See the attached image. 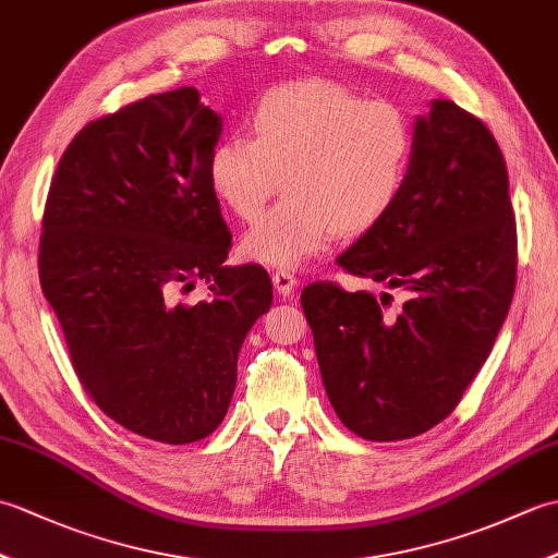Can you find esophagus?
<instances>
[{"instance_id":"34e87169","label":"esophagus","mask_w":558,"mask_h":558,"mask_svg":"<svg viewBox=\"0 0 558 558\" xmlns=\"http://www.w3.org/2000/svg\"><path fill=\"white\" fill-rule=\"evenodd\" d=\"M272 286H276L278 294H282V298H290L294 288H298V278H294V272L290 270H276L272 272Z\"/></svg>"}]
</instances>
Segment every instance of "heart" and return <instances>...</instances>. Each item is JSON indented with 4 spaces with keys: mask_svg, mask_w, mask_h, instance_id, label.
<instances>
[{
    "mask_svg": "<svg viewBox=\"0 0 558 558\" xmlns=\"http://www.w3.org/2000/svg\"><path fill=\"white\" fill-rule=\"evenodd\" d=\"M248 136L213 146L208 182L236 218L254 220L287 182L289 196L242 236V254L298 268L336 234L376 228L405 194L417 134L405 108L340 83L294 81L248 110Z\"/></svg>",
    "mask_w": 558,
    "mask_h": 558,
    "instance_id": "heart-1",
    "label": "heart"
}]
</instances>
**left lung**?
Returning <instances> with one entry per match:
<instances>
[{
    "instance_id": "obj_1",
    "label": "left lung",
    "mask_w": 558,
    "mask_h": 558,
    "mask_svg": "<svg viewBox=\"0 0 558 558\" xmlns=\"http://www.w3.org/2000/svg\"><path fill=\"white\" fill-rule=\"evenodd\" d=\"M412 174L388 216L338 266L410 292L398 316L372 292L312 282V326L330 405L366 441L429 432L487 362L515 290V216L501 148L477 117L432 100L414 122Z\"/></svg>"
}]
</instances>
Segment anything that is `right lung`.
<instances>
[{
  "label": "right lung",
  "mask_w": 558,
  "mask_h": 558,
  "mask_svg": "<svg viewBox=\"0 0 558 558\" xmlns=\"http://www.w3.org/2000/svg\"><path fill=\"white\" fill-rule=\"evenodd\" d=\"M220 132L189 86L100 117L64 150L43 218L40 286L78 381L124 429L172 446L218 429L272 302L264 268L225 266L232 234L208 182ZM196 279L209 300L177 303Z\"/></svg>",
  "instance_id": "add662e5"
}]
</instances>
